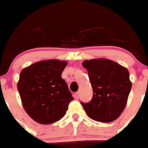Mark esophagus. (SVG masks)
I'll list each match as a JSON object with an SVG mask.
<instances>
[{"label": "esophagus", "instance_id": "esophagus-1", "mask_svg": "<svg viewBox=\"0 0 148 148\" xmlns=\"http://www.w3.org/2000/svg\"><path fill=\"white\" fill-rule=\"evenodd\" d=\"M74 98H75V99H78V98H79V92H75V93L74 94Z\"/></svg>", "mask_w": 148, "mask_h": 148}]
</instances>
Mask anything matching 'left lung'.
Returning <instances> with one entry per match:
<instances>
[{
    "label": "left lung",
    "instance_id": "8db88e82",
    "mask_svg": "<svg viewBox=\"0 0 148 148\" xmlns=\"http://www.w3.org/2000/svg\"><path fill=\"white\" fill-rule=\"evenodd\" d=\"M82 65L88 72L92 98L81 101L89 118L100 122H111L121 114L131 90L129 72L113 61L104 58L86 60Z\"/></svg>",
    "mask_w": 148,
    "mask_h": 148
}]
</instances>
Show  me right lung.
Wrapping results in <instances>:
<instances>
[{
  "instance_id": "add662e5",
  "label": "right lung",
  "mask_w": 148,
  "mask_h": 148,
  "mask_svg": "<svg viewBox=\"0 0 148 148\" xmlns=\"http://www.w3.org/2000/svg\"><path fill=\"white\" fill-rule=\"evenodd\" d=\"M67 62L46 60L23 69L18 84L22 104L36 122L48 125L66 114L73 95L61 74Z\"/></svg>"
}]
</instances>
